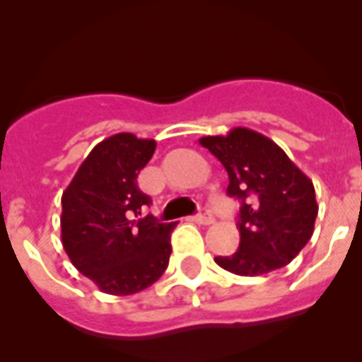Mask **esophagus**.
<instances>
[{
  "instance_id": "esophagus-1",
  "label": "esophagus",
  "mask_w": 362,
  "mask_h": 362,
  "mask_svg": "<svg viewBox=\"0 0 362 362\" xmlns=\"http://www.w3.org/2000/svg\"><path fill=\"white\" fill-rule=\"evenodd\" d=\"M194 221H196L197 225L209 226V225H212V223H214V216L209 212V210L203 209V210H199V214H197V216H194Z\"/></svg>"
}]
</instances>
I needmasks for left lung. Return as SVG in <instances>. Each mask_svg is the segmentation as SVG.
<instances>
[{
  "instance_id": "1",
  "label": "left lung",
  "mask_w": 362,
  "mask_h": 362,
  "mask_svg": "<svg viewBox=\"0 0 362 362\" xmlns=\"http://www.w3.org/2000/svg\"><path fill=\"white\" fill-rule=\"evenodd\" d=\"M228 172L230 197L241 201V241L232 255H217L221 268L261 276L283 268L310 241L317 217L313 183L281 146L250 129L199 139Z\"/></svg>"
}]
</instances>
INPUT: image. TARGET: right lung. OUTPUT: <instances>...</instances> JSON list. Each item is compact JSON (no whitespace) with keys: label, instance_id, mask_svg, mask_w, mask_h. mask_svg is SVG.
Here are the masks:
<instances>
[{"label":"right lung","instance_id":"add662e5","mask_svg":"<svg viewBox=\"0 0 362 362\" xmlns=\"http://www.w3.org/2000/svg\"><path fill=\"white\" fill-rule=\"evenodd\" d=\"M153 139L121 132L95 145L62 197V241L72 264L110 296H132L165 274L175 223L141 216L152 204L137 175Z\"/></svg>","mask_w":362,"mask_h":362}]
</instances>
